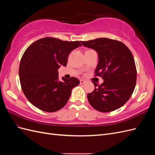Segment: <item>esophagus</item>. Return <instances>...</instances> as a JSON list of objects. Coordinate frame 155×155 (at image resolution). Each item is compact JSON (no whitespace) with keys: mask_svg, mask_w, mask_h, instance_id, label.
Instances as JSON below:
<instances>
[{"mask_svg":"<svg viewBox=\"0 0 155 155\" xmlns=\"http://www.w3.org/2000/svg\"><path fill=\"white\" fill-rule=\"evenodd\" d=\"M85 82H86V81L83 80V79H81V80H80V83L81 84H83V83H85Z\"/></svg>","mask_w":155,"mask_h":155,"instance_id":"1","label":"esophagus"}]
</instances>
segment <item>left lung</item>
<instances>
[{"mask_svg": "<svg viewBox=\"0 0 155 155\" xmlns=\"http://www.w3.org/2000/svg\"><path fill=\"white\" fill-rule=\"evenodd\" d=\"M82 45L94 49L98 55L96 76L104 79L87 94L89 104L96 110L109 112L122 107L129 100L137 82V68L133 55L125 45L108 38L81 41Z\"/></svg>", "mask_w": 155, "mask_h": 155, "instance_id": "8db88e82", "label": "left lung"}]
</instances>
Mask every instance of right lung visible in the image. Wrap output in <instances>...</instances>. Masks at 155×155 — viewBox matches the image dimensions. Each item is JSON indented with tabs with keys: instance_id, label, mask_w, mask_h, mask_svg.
Segmentation results:
<instances>
[{
	"instance_id": "add662e5",
	"label": "right lung",
	"mask_w": 155,
	"mask_h": 155,
	"mask_svg": "<svg viewBox=\"0 0 155 155\" xmlns=\"http://www.w3.org/2000/svg\"><path fill=\"white\" fill-rule=\"evenodd\" d=\"M81 46L79 41L45 37L33 43L23 54L19 65L22 90L31 104L53 112L67 104L72 89L80 81L76 78L59 80L58 68L66 67L68 55Z\"/></svg>"
}]
</instances>
